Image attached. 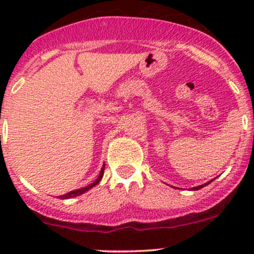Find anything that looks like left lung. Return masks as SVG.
<instances>
[{"label": "left lung", "mask_w": 254, "mask_h": 254, "mask_svg": "<svg viewBox=\"0 0 254 254\" xmlns=\"http://www.w3.org/2000/svg\"><path fill=\"white\" fill-rule=\"evenodd\" d=\"M211 182V181H210ZM210 182H207V183H205V184H203V186H198V187H195V188H193V190H198V189H200V188H203V187H205V186H207V184L210 183Z\"/></svg>", "instance_id": "8db88e82"}]
</instances>
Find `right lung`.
Here are the masks:
<instances>
[{
  "label": "right lung",
  "mask_w": 254,
  "mask_h": 254,
  "mask_svg": "<svg viewBox=\"0 0 254 254\" xmlns=\"http://www.w3.org/2000/svg\"><path fill=\"white\" fill-rule=\"evenodd\" d=\"M103 173H104V166H103V168H102V170H101V173H99L98 178H97L96 181L93 182V183L88 184V186H87V187H84V188H81V189H77V190H72V191H70V193H67V194H65V195H63V196H61V199H68V198H73V196H77V195H81V194H83L84 191H87V190H88V189H91L92 187L97 186V184H98L99 182H101L102 177H103Z\"/></svg>",
  "instance_id": "add662e5"
}]
</instances>
